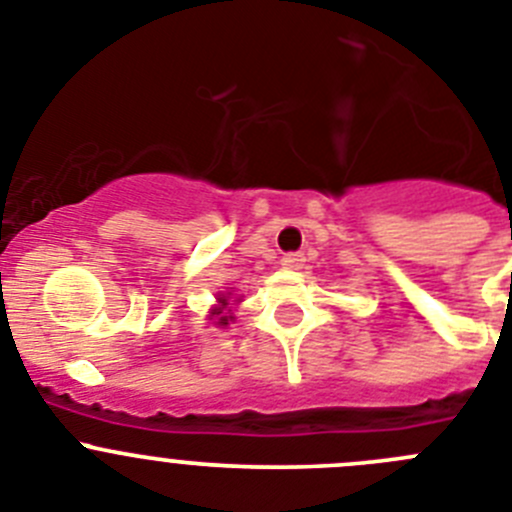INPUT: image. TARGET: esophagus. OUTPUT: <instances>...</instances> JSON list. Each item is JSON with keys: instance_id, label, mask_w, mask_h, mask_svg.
Returning <instances> with one entry per match:
<instances>
[{"instance_id": "1", "label": "esophagus", "mask_w": 512, "mask_h": 512, "mask_svg": "<svg viewBox=\"0 0 512 512\" xmlns=\"http://www.w3.org/2000/svg\"><path fill=\"white\" fill-rule=\"evenodd\" d=\"M302 264H304L302 253H287V256L281 259V266H284V269H302Z\"/></svg>"}]
</instances>
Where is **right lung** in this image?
Returning a JSON list of instances; mask_svg holds the SVG:
<instances>
[{
	"mask_svg": "<svg viewBox=\"0 0 512 512\" xmlns=\"http://www.w3.org/2000/svg\"><path fill=\"white\" fill-rule=\"evenodd\" d=\"M210 320H215V325H218V327H225L228 322L233 320L231 299L225 297V294H220V297H218V307L210 309Z\"/></svg>",
	"mask_w": 512,
	"mask_h": 512,
	"instance_id": "1",
	"label": "right lung"
}]
</instances>
